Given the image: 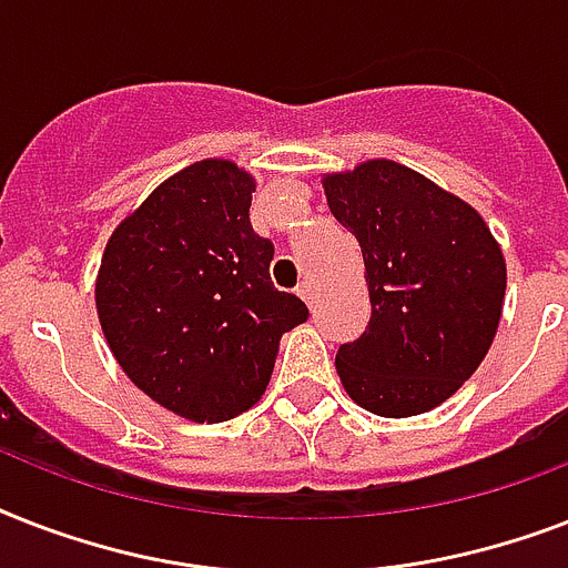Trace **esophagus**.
<instances>
[{"label": "esophagus", "instance_id": "obj_1", "mask_svg": "<svg viewBox=\"0 0 568 568\" xmlns=\"http://www.w3.org/2000/svg\"><path fill=\"white\" fill-rule=\"evenodd\" d=\"M297 294H301L303 301L310 303V306H312V301H315V288H312V283H301V285H297Z\"/></svg>", "mask_w": 568, "mask_h": 568}]
</instances>
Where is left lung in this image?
<instances>
[{
	"label": "left lung",
	"instance_id": "8db88e82",
	"mask_svg": "<svg viewBox=\"0 0 568 568\" xmlns=\"http://www.w3.org/2000/svg\"><path fill=\"white\" fill-rule=\"evenodd\" d=\"M329 212L356 235L372 318L338 347L342 386L386 418L427 413L484 363L507 267L484 217L386 159L324 180Z\"/></svg>",
	"mask_w": 568,
	"mask_h": 568
}]
</instances>
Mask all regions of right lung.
<instances>
[{
    "mask_svg": "<svg viewBox=\"0 0 568 568\" xmlns=\"http://www.w3.org/2000/svg\"><path fill=\"white\" fill-rule=\"evenodd\" d=\"M253 180L205 159L162 182L111 235L97 312L120 368L191 422L256 404L280 336L310 318L271 283L274 244L253 232Z\"/></svg>",
    "mask_w": 568,
    "mask_h": 568,
    "instance_id": "obj_1",
    "label": "right lung"
}]
</instances>
